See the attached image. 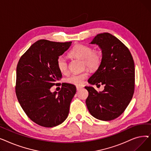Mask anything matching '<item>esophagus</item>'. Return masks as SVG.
Instances as JSON below:
<instances>
[{
    "label": "esophagus",
    "instance_id": "1",
    "mask_svg": "<svg viewBox=\"0 0 151 151\" xmlns=\"http://www.w3.org/2000/svg\"><path fill=\"white\" fill-rule=\"evenodd\" d=\"M82 88H82V87H81V86H76V90H77L78 91L81 90Z\"/></svg>",
    "mask_w": 151,
    "mask_h": 151
}]
</instances>
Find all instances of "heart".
Returning a JSON list of instances; mask_svg holds the SVG:
<instances>
[{
	"instance_id": "heart-1",
	"label": "heart",
	"mask_w": 151,
	"mask_h": 151,
	"mask_svg": "<svg viewBox=\"0 0 151 151\" xmlns=\"http://www.w3.org/2000/svg\"><path fill=\"white\" fill-rule=\"evenodd\" d=\"M69 56L72 58L82 59L83 67H88L91 71L97 70L101 65L103 60L101 52L98 50H92V47L83 44H77L70 51ZM58 69L62 74L68 72V63L62 56H59L56 60ZM88 73L86 70L81 73L71 75L66 79L67 83L76 86L83 84L84 80L88 78Z\"/></svg>"
}]
</instances>
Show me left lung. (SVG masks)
<instances>
[{
    "instance_id": "left-lung-1",
    "label": "left lung",
    "mask_w": 151,
    "mask_h": 151,
    "mask_svg": "<svg viewBox=\"0 0 151 151\" xmlns=\"http://www.w3.org/2000/svg\"><path fill=\"white\" fill-rule=\"evenodd\" d=\"M91 43L100 46L103 60L88 82L93 85H105V89L98 92L92 87L86 86L89 92L86 104L94 117L101 121H111L124 112L133 97L134 60L128 47L109 33L97 35Z\"/></svg>"
}]
</instances>
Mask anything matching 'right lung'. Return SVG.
Returning <instances> with one entry per match:
<instances>
[{"label":"right lung","instance_id":"right-lung-1","mask_svg":"<svg viewBox=\"0 0 151 151\" xmlns=\"http://www.w3.org/2000/svg\"><path fill=\"white\" fill-rule=\"evenodd\" d=\"M71 44L40 40L18 63L15 86L18 100L28 117L45 127H53L66 119L76 91L74 85L68 83L62 84L58 93L50 91L62 77L56 60Z\"/></svg>","mask_w":151,"mask_h":151}]
</instances>
